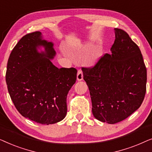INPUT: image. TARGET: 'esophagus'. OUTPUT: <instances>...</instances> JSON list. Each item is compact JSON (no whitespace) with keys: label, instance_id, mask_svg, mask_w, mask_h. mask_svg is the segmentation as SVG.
Returning a JSON list of instances; mask_svg holds the SVG:
<instances>
[{"label":"esophagus","instance_id":"1","mask_svg":"<svg viewBox=\"0 0 152 152\" xmlns=\"http://www.w3.org/2000/svg\"><path fill=\"white\" fill-rule=\"evenodd\" d=\"M77 80L78 81H81L83 80V72L82 70H79L77 72Z\"/></svg>","mask_w":152,"mask_h":152}]
</instances>
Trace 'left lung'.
Listing matches in <instances>:
<instances>
[{
  "instance_id": "8db88e82",
  "label": "left lung",
  "mask_w": 152,
  "mask_h": 152,
  "mask_svg": "<svg viewBox=\"0 0 152 152\" xmlns=\"http://www.w3.org/2000/svg\"><path fill=\"white\" fill-rule=\"evenodd\" d=\"M111 50L91 68H82L92 102V112L99 121H122L142 104L146 93L147 68L139 47L125 31L114 29Z\"/></svg>"
}]
</instances>
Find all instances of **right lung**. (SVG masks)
I'll return each mask as SVG.
<instances>
[{
  "label": "right lung",
  "instance_id": "right-lung-1",
  "mask_svg": "<svg viewBox=\"0 0 152 152\" xmlns=\"http://www.w3.org/2000/svg\"><path fill=\"white\" fill-rule=\"evenodd\" d=\"M45 51L39 53L37 48ZM52 42L43 40L40 32L22 37L10 54L5 80L16 109L23 116L42 124L61 121L67 113L66 97L77 80L75 68H58Z\"/></svg>",
  "mask_w": 152,
  "mask_h": 152
}]
</instances>
